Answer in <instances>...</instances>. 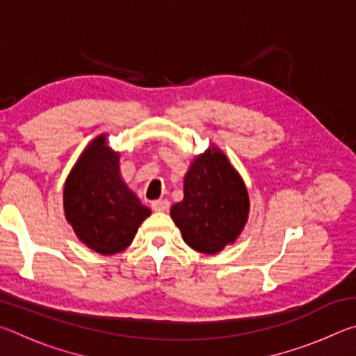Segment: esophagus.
<instances>
[{
  "instance_id": "esophagus-1",
  "label": "esophagus",
  "mask_w": 356,
  "mask_h": 356,
  "mask_svg": "<svg viewBox=\"0 0 356 356\" xmlns=\"http://www.w3.org/2000/svg\"><path fill=\"white\" fill-rule=\"evenodd\" d=\"M152 209L155 210V212H166V210L170 209V201L156 200L152 202Z\"/></svg>"
}]
</instances>
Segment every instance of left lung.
<instances>
[{
    "instance_id": "8db88e82",
    "label": "left lung",
    "mask_w": 356,
    "mask_h": 356,
    "mask_svg": "<svg viewBox=\"0 0 356 356\" xmlns=\"http://www.w3.org/2000/svg\"><path fill=\"white\" fill-rule=\"evenodd\" d=\"M248 210L243 180L226 155L213 149L193 161L185 176L184 201L171 207V218L186 245L215 254L238 237Z\"/></svg>"
}]
</instances>
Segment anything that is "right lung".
Instances as JSON below:
<instances>
[{"mask_svg": "<svg viewBox=\"0 0 356 356\" xmlns=\"http://www.w3.org/2000/svg\"><path fill=\"white\" fill-rule=\"evenodd\" d=\"M105 135L89 144L64 185L65 218L83 243L100 254H116L131 243L150 210L119 174V154Z\"/></svg>", "mask_w": 356, "mask_h": 356, "instance_id": "right-lung-1", "label": "right lung"}]
</instances>
